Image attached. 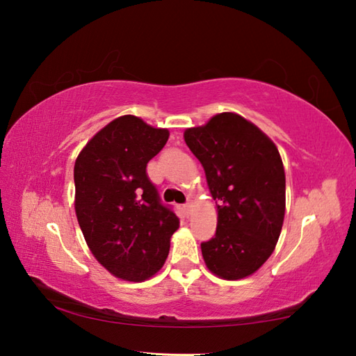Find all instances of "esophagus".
<instances>
[{
	"label": "esophagus",
	"mask_w": 356,
	"mask_h": 356,
	"mask_svg": "<svg viewBox=\"0 0 356 356\" xmlns=\"http://www.w3.org/2000/svg\"><path fill=\"white\" fill-rule=\"evenodd\" d=\"M191 208H193V202H186L185 205H184V211L186 214H190V211H191Z\"/></svg>",
	"instance_id": "esophagus-1"
}]
</instances>
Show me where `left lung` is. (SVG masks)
Wrapping results in <instances>:
<instances>
[{"mask_svg":"<svg viewBox=\"0 0 356 356\" xmlns=\"http://www.w3.org/2000/svg\"><path fill=\"white\" fill-rule=\"evenodd\" d=\"M184 138L218 213L216 236L200 245L203 260L225 280L254 274L274 252L284 218L286 177L275 143L236 113L188 128Z\"/></svg>","mask_w":356,"mask_h":356,"instance_id":"8db88e82","label":"left lung"}]
</instances>
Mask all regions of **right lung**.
<instances>
[{
  "label": "right lung",
  "mask_w": 356,
  "mask_h": 356,
  "mask_svg": "<svg viewBox=\"0 0 356 356\" xmlns=\"http://www.w3.org/2000/svg\"><path fill=\"white\" fill-rule=\"evenodd\" d=\"M170 138L127 115L96 133L74 162V209L96 260L115 277L143 282L163 266L179 217L163 205L147 163Z\"/></svg>",
  "instance_id": "1"
}]
</instances>
